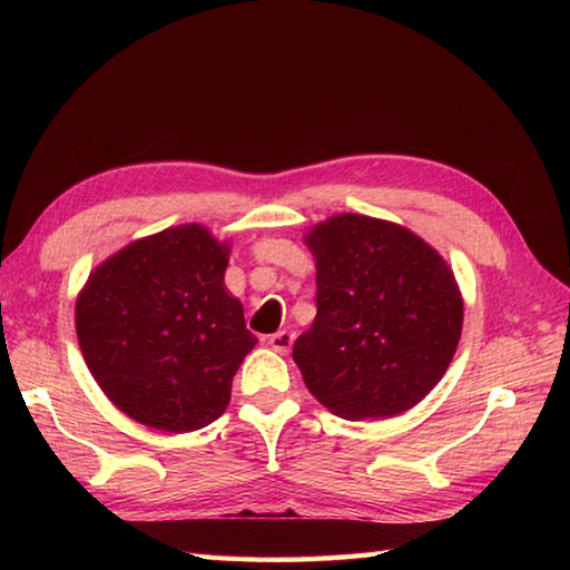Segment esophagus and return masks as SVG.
I'll list each match as a JSON object with an SVG mask.
<instances>
[{"label": "esophagus", "mask_w": 570, "mask_h": 570, "mask_svg": "<svg viewBox=\"0 0 570 570\" xmlns=\"http://www.w3.org/2000/svg\"><path fill=\"white\" fill-rule=\"evenodd\" d=\"M266 343H269L276 350V353L286 355L288 350H292V345H294V333L292 331H278V333L266 337Z\"/></svg>", "instance_id": "esophagus-1"}]
</instances>
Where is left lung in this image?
<instances>
[{"mask_svg":"<svg viewBox=\"0 0 570 570\" xmlns=\"http://www.w3.org/2000/svg\"><path fill=\"white\" fill-rule=\"evenodd\" d=\"M316 321L294 343L308 392L335 416L390 419L441 382L463 331L451 266L411 229L343 213L306 235Z\"/></svg>","mask_w":570,"mask_h":570,"instance_id":"left-lung-1","label":"left lung"}]
</instances>
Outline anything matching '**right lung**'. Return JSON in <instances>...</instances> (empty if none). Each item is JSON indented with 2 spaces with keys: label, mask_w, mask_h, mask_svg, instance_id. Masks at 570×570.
<instances>
[{
  "label": "right lung",
  "mask_w": 570,
  "mask_h": 570,
  "mask_svg": "<svg viewBox=\"0 0 570 570\" xmlns=\"http://www.w3.org/2000/svg\"><path fill=\"white\" fill-rule=\"evenodd\" d=\"M229 245L178 225L105 259L76 301V331L95 382L144 426L188 433L229 404L233 377L257 345L227 294Z\"/></svg>",
  "instance_id": "add662e5"
}]
</instances>
